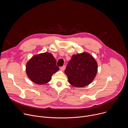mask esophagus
<instances>
[{
	"instance_id": "esophagus-1",
	"label": "esophagus",
	"mask_w": 128,
	"mask_h": 128,
	"mask_svg": "<svg viewBox=\"0 0 128 128\" xmlns=\"http://www.w3.org/2000/svg\"><path fill=\"white\" fill-rule=\"evenodd\" d=\"M65 68H66V66H65V65H63V66H62V67L60 68V69H61L62 70H63V71H64V70L65 69Z\"/></svg>"
}]
</instances>
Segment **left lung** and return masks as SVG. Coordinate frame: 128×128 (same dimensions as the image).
I'll return each instance as SVG.
<instances>
[{
  "instance_id": "1",
  "label": "left lung",
  "mask_w": 128,
  "mask_h": 128,
  "mask_svg": "<svg viewBox=\"0 0 128 128\" xmlns=\"http://www.w3.org/2000/svg\"><path fill=\"white\" fill-rule=\"evenodd\" d=\"M97 70L98 65L95 59L90 54L84 52L72 56L65 73L70 84L82 88L93 82Z\"/></svg>"
}]
</instances>
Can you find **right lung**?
<instances>
[{"mask_svg":"<svg viewBox=\"0 0 128 128\" xmlns=\"http://www.w3.org/2000/svg\"><path fill=\"white\" fill-rule=\"evenodd\" d=\"M56 62L52 54L48 52L33 56L26 64V74L35 84H46L59 69Z\"/></svg>","mask_w":128,"mask_h":128,"instance_id":"add662e5","label":"right lung"}]
</instances>
